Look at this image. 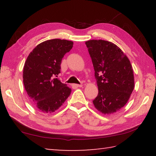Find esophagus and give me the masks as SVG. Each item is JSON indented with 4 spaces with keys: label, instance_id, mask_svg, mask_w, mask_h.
<instances>
[{
    "label": "esophagus",
    "instance_id": "34e87169",
    "mask_svg": "<svg viewBox=\"0 0 156 156\" xmlns=\"http://www.w3.org/2000/svg\"><path fill=\"white\" fill-rule=\"evenodd\" d=\"M82 86H83L82 84H73V87H81Z\"/></svg>",
    "mask_w": 156,
    "mask_h": 156
}]
</instances>
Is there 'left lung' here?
Returning <instances> with one entry per match:
<instances>
[{"mask_svg":"<svg viewBox=\"0 0 156 156\" xmlns=\"http://www.w3.org/2000/svg\"><path fill=\"white\" fill-rule=\"evenodd\" d=\"M93 63L98 94L93 100L96 109L111 114L122 108L134 88L131 62L119 47L111 42L91 40L86 43Z\"/></svg>","mask_w":156,"mask_h":156,"instance_id":"8db88e82","label":"left lung"}]
</instances>
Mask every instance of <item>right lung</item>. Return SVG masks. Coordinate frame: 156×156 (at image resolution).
Wrapping results in <instances>:
<instances>
[{"mask_svg":"<svg viewBox=\"0 0 156 156\" xmlns=\"http://www.w3.org/2000/svg\"><path fill=\"white\" fill-rule=\"evenodd\" d=\"M73 42L52 39L37 45L29 55L23 68L25 89L36 108L51 113L61 106L72 89L58 77L65 54L72 49Z\"/></svg>","mask_w":156,"mask_h":156,"instance_id":"add662e5","label":"right lung"}]
</instances>
